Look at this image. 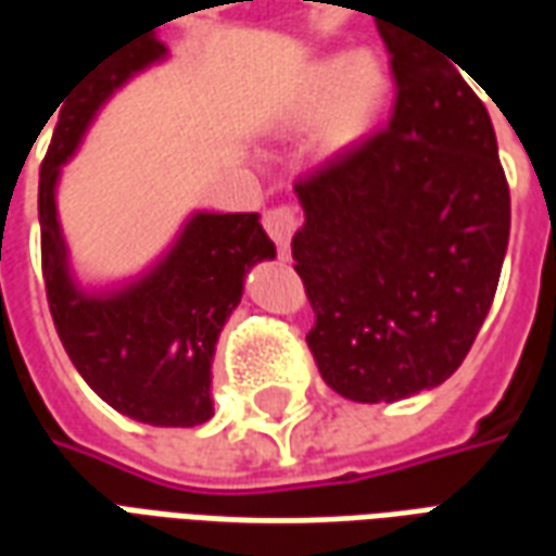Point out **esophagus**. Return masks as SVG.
I'll return each mask as SVG.
<instances>
[{"label":"esophagus","instance_id":"esophagus-1","mask_svg":"<svg viewBox=\"0 0 556 556\" xmlns=\"http://www.w3.org/2000/svg\"><path fill=\"white\" fill-rule=\"evenodd\" d=\"M265 231L270 235V241L277 243L279 255L286 258V255H289L291 235L298 231V211L291 205L270 207L265 214Z\"/></svg>","mask_w":556,"mask_h":556}]
</instances>
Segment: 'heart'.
Listing matches in <instances>:
<instances>
[{
    "label": "heart",
    "instance_id": "1",
    "mask_svg": "<svg viewBox=\"0 0 556 556\" xmlns=\"http://www.w3.org/2000/svg\"><path fill=\"white\" fill-rule=\"evenodd\" d=\"M390 101V74L384 62L372 53L325 55L303 71L289 101V125H321V142L330 151L354 146L384 113Z\"/></svg>",
    "mask_w": 556,
    "mask_h": 556
}]
</instances>
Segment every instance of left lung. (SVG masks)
Listing matches in <instances>:
<instances>
[{
  "label": "left lung",
  "mask_w": 556,
  "mask_h": 556,
  "mask_svg": "<svg viewBox=\"0 0 556 556\" xmlns=\"http://www.w3.org/2000/svg\"><path fill=\"white\" fill-rule=\"evenodd\" d=\"M384 130L294 184V270L318 372L351 402H399L462 366L497 291L509 187L489 110L429 43L387 35Z\"/></svg>",
  "instance_id": "8db88e82"
}]
</instances>
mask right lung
Here are the masks:
<instances>
[{
	"instance_id": "1",
	"label": "right lung",
	"mask_w": 556,
	"mask_h": 556,
	"mask_svg": "<svg viewBox=\"0 0 556 556\" xmlns=\"http://www.w3.org/2000/svg\"><path fill=\"white\" fill-rule=\"evenodd\" d=\"M166 55L157 31H142L67 98L41 163L38 219L47 301L77 372L118 414L184 429L214 417L211 363L219 330L241 303L247 270L277 255L258 214L195 211L139 277L113 289H83L55 207L62 166L77 154L103 103Z\"/></svg>"
}]
</instances>
